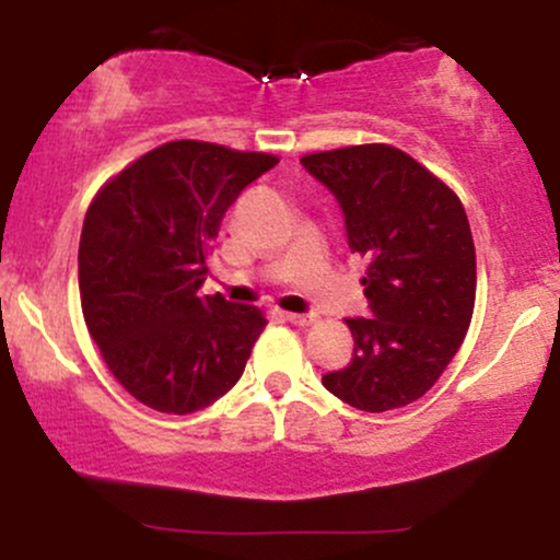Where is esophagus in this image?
Returning <instances> with one entry per match:
<instances>
[{
  "instance_id": "esophagus-1",
  "label": "esophagus",
  "mask_w": 560,
  "mask_h": 560,
  "mask_svg": "<svg viewBox=\"0 0 560 560\" xmlns=\"http://www.w3.org/2000/svg\"><path fill=\"white\" fill-rule=\"evenodd\" d=\"M284 320L294 326H307L313 324V316H307V313H284Z\"/></svg>"
}]
</instances>
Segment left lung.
<instances>
[{
  "label": "left lung",
  "instance_id": "1",
  "mask_svg": "<svg viewBox=\"0 0 560 560\" xmlns=\"http://www.w3.org/2000/svg\"><path fill=\"white\" fill-rule=\"evenodd\" d=\"M337 197L347 244L369 262L371 316L345 318L352 361L324 387L369 413L402 408L434 387L464 345L477 300V253L458 195L389 144L300 160Z\"/></svg>",
  "mask_w": 560,
  "mask_h": 560
}]
</instances>
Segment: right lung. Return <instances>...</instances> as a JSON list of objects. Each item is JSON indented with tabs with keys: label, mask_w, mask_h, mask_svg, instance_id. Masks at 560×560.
<instances>
[{
	"label": "right lung",
	"mask_w": 560,
	"mask_h": 560,
	"mask_svg": "<svg viewBox=\"0 0 560 560\" xmlns=\"http://www.w3.org/2000/svg\"><path fill=\"white\" fill-rule=\"evenodd\" d=\"M279 158L168 141L89 205L79 244L83 320L110 374L160 413L208 408L240 382L266 329L255 305L199 294L223 215Z\"/></svg>",
	"instance_id": "obj_1"
}]
</instances>
